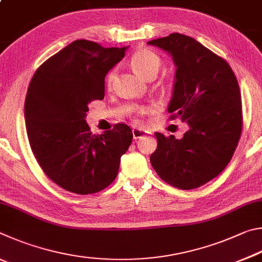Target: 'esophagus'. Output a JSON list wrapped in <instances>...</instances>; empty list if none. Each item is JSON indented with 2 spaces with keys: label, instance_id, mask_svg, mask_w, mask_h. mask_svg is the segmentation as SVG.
Listing matches in <instances>:
<instances>
[{
  "label": "esophagus",
  "instance_id": "1",
  "mask_svg": "<svg viewBox=\"0 0 262 262\" xmlns=\"http://www.w3.org/2000/svg\"><path fill=\"white\" fill-rule=\"evenodd\" d=\"M132 135H134V139H140L141 137L147 135V131L141 130V128L138 127H134L132 128Z\"/></svg>",
  "mask_w": 262,
  "mask_h": 262
}]
</instances>
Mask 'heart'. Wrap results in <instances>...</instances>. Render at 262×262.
Segmentation results:
<instances>
[{
    "mask_svg": "<svg viewBox=\"0 0 262 262\" xmlns=\"http://www.w3.org/2000/svg\"><path fill=\"white\" fill-rule=\"evenodd\" d=\"M161 64L162 62L159 55L155 54L149 49L137 50V52L132 55L130 59L131 68L134 69L139 76L146 78V79L152 76H157L160 68H161ZM115 76H116L115 71H112L107 76L108 86H112V84L115 80ZM145 113H146L145 108H139L137 110V114L138 115H143Z\"/></svg>",
    "mask_w": 262,
    "mask_h": 262,
    "instance_id": "heart-1",
    "label": "heart"
}]
</instances>
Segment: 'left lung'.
Here are the masks:
<instances>
[{
  "label": "left lung",
  "instance_id": "1",
  "mask_svg": "<svg viewBox=\"0 0 262 262\" xmlns=\"http://www.w3.org/2000/svg\"><path fill=\"white\" fill-rule=\"evenodd\" d=\"M167 52L176 67L171 117L189 125L182 139L155 132L150 163L160 178L192 190L216 177L230 162L242 134V96L229 64L191 36L171 33L147 42Z\"/></svg>",
  "mask_w": 262,
  "mask_h": 262
}]
</instances>
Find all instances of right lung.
Masks as SVG:
<instances>
[{
	"mask_svg": "<svg viewBox=\"0 0 262 262\" xmlns=\"http://www.w3.org/2000/svg\"><path fill=\"white\" fill-rule=\"evenodd\" d=\"M126 49L76 40L31 79L24 117L32 152L46 175L72 193H95L112 184L132 143L125 124L92 135L85 119L92 101L104 98V77Z\"/></svg>",
	"mask_w": 262,
	"mask_h": 262,
	"instance_id": "add662e5",
	"label": "right lung"
}]
</instances>
